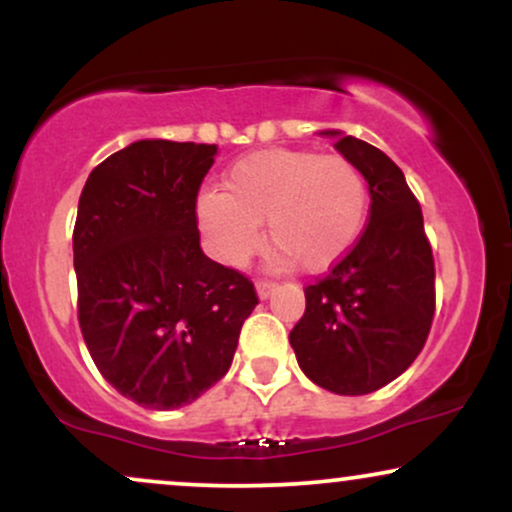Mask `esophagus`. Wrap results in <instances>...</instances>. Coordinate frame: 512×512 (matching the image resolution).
<instances>
[{
    "label": "esophagus",
    "mask_w": 512,
    "mask_h": 512,
    "mask_svg": "<svg viewBox=\"0 0 512 512\" xmlns=\"http://www.w3.org/2000/svg\"><path fill=\"white\" fill-rule=\"evenodd\" d=\"M274 289H276V284L274 281H269V279H257V296L260 298H269L274 293Z\"/></svg>",
    "instance_id": "obj_1"
}]
</instances>
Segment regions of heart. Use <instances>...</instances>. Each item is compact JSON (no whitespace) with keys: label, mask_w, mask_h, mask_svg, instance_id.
<instances>
[{"label":"heart","mask_w":512,"mask_h":512,"mask_svg":"<svg viewBox=\"0 0 512 512\" xmlns=\"http://www.w3.org/2000/svg\"><path fill=\"white\" fill-rule=\"evenodd\" d=\"M370 190L363 170L344 156L308 149H267L240 158L223 178V192L197 199V219L223 264L248 262L260 248V223L274 245L276 267L296 262L325 272L344 260L368 223Z\"/></svg>","instance_id":"heart-1"}]
</instances>
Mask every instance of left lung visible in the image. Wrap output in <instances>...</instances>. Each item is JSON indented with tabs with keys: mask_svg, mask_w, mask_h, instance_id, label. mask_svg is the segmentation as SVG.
<instances>
[{
	"mask_svg": "<svg viewBox=\"0 0 512 512\" xmlns=\"http://www.w3.org/2000/svg\"><path fill=\"white\" fill-rule=\"evenodd\" d=\"M327 134L366 175L368 223L354 250L303 289L305 313L289 342L315 385L368 395L424 349L436 313V264L421 204L397 163L361 139Z\"/></svg>",
	"mask_w": 512,
	"mask_h": 512,
	"instance_id": "obj_1",
	"label": "left lung"
}]
</instances>
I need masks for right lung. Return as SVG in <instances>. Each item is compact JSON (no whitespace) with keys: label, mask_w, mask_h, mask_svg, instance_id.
I'll list each match as a JSON object with an SVG mask.
<instances>
[{"label":"right lung","mask_w":512,"mask_h":512,"mask_svg":"<svg viewBox=\"0 0 512 512\" xmlns=\"http://www.w3.org/2000/svg\"><path fill=\"white\" fill-rule=\"evenodd\" d=\"M216 144L142 139L88 175L74 223L76 313L96 368L146 409L195 402L231 368L260 303L199 248L197 195Z\"/></svg>","instance_id":"right-lung-1"}]
</instances>
